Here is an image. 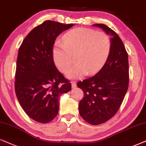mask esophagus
<instances>
[{
    "label": "esophagus",
    "mask_w": 146,
    "mask_h": 146,
    "mask_svg": "<svg viewBox=\"0 0 146 146\" xmlns=\"http://www.w3.org/2000/svg\"><path fill=\"white\" fill-rule=\"evenodd\" d=\"M71 86H72V88H76V86H77V84H76V82H71Z\"/></svg>",
    "instance_id": "34e87169"
}]
</instances>
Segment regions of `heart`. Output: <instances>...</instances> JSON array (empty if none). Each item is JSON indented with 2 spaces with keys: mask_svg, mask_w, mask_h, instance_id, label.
<instances>
[{
  "mask_svg": "<svg viewBox=\"0 0 146 146\" xmlns=\"http://www.w3.org/2000/svg\"><path fill=\"white\" fill-rule=\"evenodd\" d=\"M111 50L110 37L103 32L79 27L66 33L63 41L57 40L53 46L52 57L56 67L62 73L73 63L76 64L67 72L71 79H80L86 75L96 73L103 67Z\"/></svg>",
  "mask_w": 146,
  "mask_h": 146,
  "instance_id": "heart-1",
  "label": "heart"
}]
</instances>
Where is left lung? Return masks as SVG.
Here are the masks:
<instances>
[{
    "label": "left lung",
    "instance_id": "8db88e82",
    "mask_svg": "<svg viewBox=\"0 0 146 146\" xmlns=\"http://www.w3.org/2000/svg\"><path fill=\"white\" fill-rule=\"evenodd\" d=\"M112 38L111 50L102 69L93 77L77 83L84 91L79 103V114L86 122L100 125L114 117L119 110L129 86V62L119 36L104 24H94Z\"/></svg>",
    "mask_w": 146,
    "mask_h": 146
}]
</instances>
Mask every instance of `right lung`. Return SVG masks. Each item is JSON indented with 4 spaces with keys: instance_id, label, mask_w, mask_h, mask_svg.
I'll list each match as a JSON object with an SVG mask.
<instances>
[{
    "instance_id": "1",
    "label": "right lung",
    "mask_w": 146,
    "mask_h": 146,
    "mask_svg": "<svg viewBox=\"0 0 146 146\" xmlns=\"http://www.w3.org/2000/svg\"><path fill=\"white\" fill-rule=\"evenodd\" d=\"M74 24L44 21L23 40L17 59L15 89L31 119L46 123L58 114L59 98L71 90L69 81L55 66L52 48L56 37Z\"/></svg>"
}]
</instances>
